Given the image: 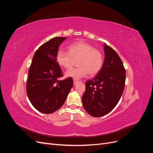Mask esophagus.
<instances>
[{
    "instance_id": "34e87169",
    "label": "esophagus",
    "mask_w": 153,
    "mask_h": 153,
    "mask_svg": "<svg viewBox=\"0 0 153 153\" xmlns=\"http://www.w3.org/2000/svg\"><path fill=\"white\" fill-rule=\"evenodd\" d=\"M77 83H78V80H73V84H74V85L76 84Z\"/></svg>"
}]
</instances>
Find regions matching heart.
I'll return each instance as SVG.
<instances>
[{"label":"heart","mask_w":153,"mask_h":153,"mask_svg":"<svg viewBox=\"0 0 153 153\" xmlns=\"http://www.w3.org/2000/svg\"><path fill=\"white\" fill-rule=\"evenodd\" d=\"M69 52L59 50L56 55V60L60 66L64 68H71L74 59H78L77 65L79 68H72L66 72L67 77L79 80L88 74L94 75L103 66V55L91 45L85 42L74 43L69 46Z\"/></svg>","instance_id":"b5f03b06"}]
</instances>
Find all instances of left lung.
Here are the masks:
<instances>
[{
    "label": "left lung",
    "instance_id": "8db88e82",
    "mask_svg": "<svg viewBox=\"0 0 153 153\" xmlns=\"http://www.w3.org/2000/svg\"><path fill=\"white\" fill-rule=\"evenodd\" d=\"M105 60L101 70L85 84L82 103L86 112L100 117L112 111L124 89L126 70L115 51L104 44Z\"/></svg>",
    "mask_w": 153,
    "mask_h": 153
}]
</instances>
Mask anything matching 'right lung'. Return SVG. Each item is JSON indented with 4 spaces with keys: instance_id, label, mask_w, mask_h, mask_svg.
<instances>
[{
    "instance_id": "obj_1",
    "label": "right lung",
    "mask_w": 153,
    "mask_h": 153,
    "mask_svg": "<svg viewBox=\"0 0 153 153\" xmlns=\"http://www.w3.org/2000/svg\"><path fill=\"white\" fill-rule=\"evenodd\" d=\"M67 38L51 39L36 50L29 70L27 94L32 105L43 114H52L65 102L73 85L72 78L64 80L56 60L59 47Z\"/></svg>"
}]
</instances>
